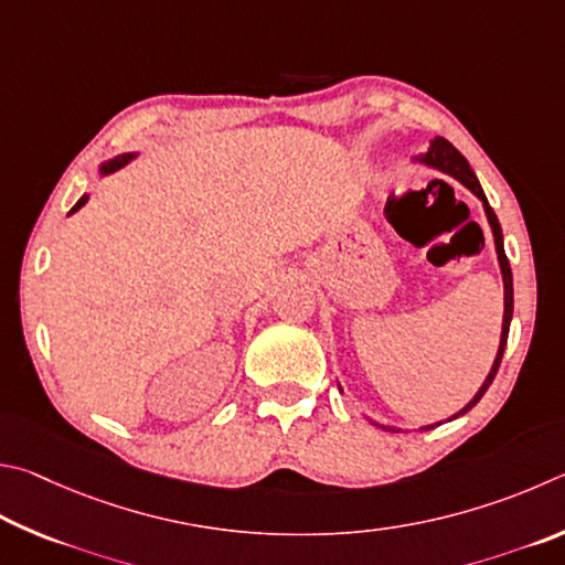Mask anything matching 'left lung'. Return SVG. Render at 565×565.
<instances>
[{
  "label": "left lung",
  "instance_id": "8db88e82",
  "mask_svg": "<svg viewBox=\"0 0 565 565\" xmlns=\"http://www.w3.org/2000/svg\"><path fill=\"white\" fill-rule=\"evenodd\" d=\"M417 161H419V163H424V166L439 168V171L454 175V178H457L459 183L467 185L469 191H471L473 195H477L479 201L483 203V211H487L489 225H491V231H493V243H497V255H499V265H501V275H503V324H501V342H499L497 360H493L489 377L483 380L481 390H479L477 394H473V399H471V402L467 404V407H463L459 414H454V417H451V419H457V417H461V414H467L471 407H477V402L483 397V394H487V390L491 387L493 377H497V372H499V364H501V358H503V350H507L511 318H513V277H511L509 257H507V253H503V235H501L499 217H497V213H493V207L489 205L487 195H483L481 185H479V181H477V175H473V171H471V166H469L467 158H463V156L457 151V148H454V146L447 141V138L437 136V138H434V141H431L429 151H427V153H422V156H417ZM374 424H377V422H374ZM377 427H380V429H384V431H397L394 427H387V424H377ZM427 429H434V427H424V431H427Z\"/></svg>",
  "mask_w": 565,
  "mask_h": 565
}]
</instances>
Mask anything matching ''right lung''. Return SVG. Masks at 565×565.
Returning <instances> with one entry per match:
<instances>
[{"mask_svg": "<svg viewBox=\"0 0 565 565\" xmlns=\"http://www.w3.org/2000/svg\"><path fill=\"white\" fill-rule=\"evenodd\" d=\"M134 156H136V153H121V156H116L114 161H108V163H104V166H102V173H111V171H116V168H121V166H126L128 161H131ZM86 198H88V195L78 198V203L72 207V213H74V211H78V207H82V205L86 203Z\"/></svg>", "mask_w": 565, "mask_h": 565, "instance_id": "right-lung-1", "label": "right lung"}]
</instances>
